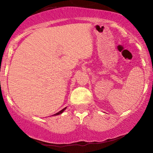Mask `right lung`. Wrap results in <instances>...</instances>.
I'll return each instance as SVG.
<instances>
[{
	"label": "right lung",
	"mask_w": 153,
	"mask_h": 153,
	"mask_svg": "<svg viewBox=\"0 0 153 153\" xmlns=\"http://www.w3.org/2000/svg\"><path fill=\"white\" fill-rule=\"evenodd\" d=\"M66 108H67V107H65V108H63V109H62L61 111H59V112H58V113H56V114H55L52 115V116H58V115H59V114H62V112H63V111H64L66 109Z\"/></svg>",
	"instance_id": "obj_1"
}]
</instances>
